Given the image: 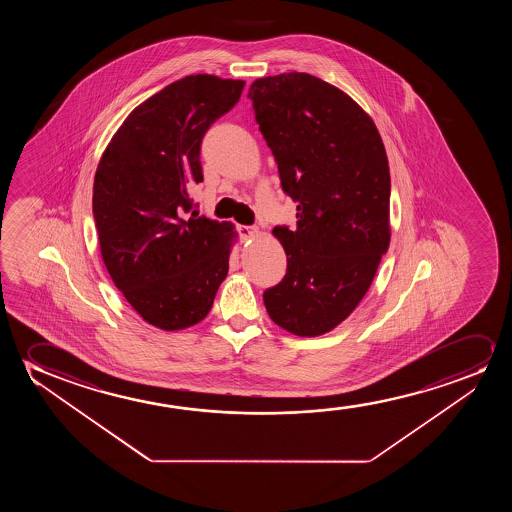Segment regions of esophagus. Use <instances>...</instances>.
Wrapping results in <instances>:
<instances>
[{"label": "esophagus", "mask_w": 512, "mask_h": 512, "mask_svg": "<svg viewBox=\"0 0 512 512\" xmlns=\"http://www.w3.org/2000/svg\"><path fill=\"white\" fill-rule=\"evenodd\" d=\"M238 232L241 239L246 241V239L255 238V236L259 234V229H257V227H253V225H239Z\"/></svg>", "instance_id": "obj_1"}]
</instances>
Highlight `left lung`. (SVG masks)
<instances>
[{"label": "left lung", "instance_id": "8db88e82", "mask_svg": "<svg viewBox=\"0 0 512 512\" xmlns=\"http://www.w3.org/2000/svg\"><path fill=\"white\" fill-rule=\"evenodd\" d=\"M248 98L281 187L297 203V229H273L287 274L264 304L281 329L322 336L364 299L390 245L385 145L348 94L309 73L257 78Z\"/></svg>", "mask_w": 512, "mask_h": 512}]
</instances>
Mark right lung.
<instances>
[{"instance_id": "add662e5", "label": "right lung", "mask_w": 512, "mask_h": 512, "mask_svg": "<svg viewBox=\"0 0 512 512\" xmlns=\"http://www.w3.org/2000/svg\"><path fill=\"white\" fill-rule=\"evenodd\" d=\"M243 80L189 75L136 106L101 155L92 213L106 271L145 322L180 330L210 313L236 232L201 217V141L241 98Z\"/></svg>"}]
</instances>
